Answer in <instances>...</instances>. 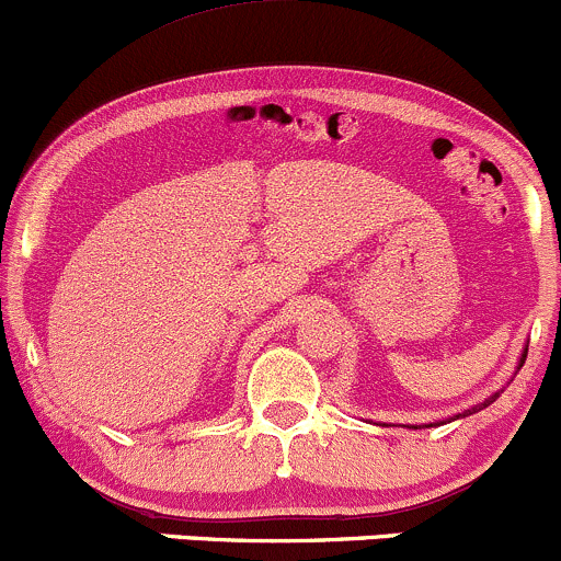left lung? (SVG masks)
I'll list each match as a JSON object with an SVG mask.
<instances>
[{"instance_id":"1","label":"left lung","mask_w":561,"mask_h":561,"mask_svg":"<svg viewBox=\"0 0 561 561\" xmlns=\"http://www.w3.org/2000/svg\"><path fill=\"white\" fill-rule=\"evenodd\" d=\"M524 360H527V345H524V351H522V355H519V364H516V371L522 369V366H524ZM497 396H500V393H492L490 399H484V403H473V407L462 409V412H457V414H449L447 420H436V423H423V425H412V427H414V431H417V427H436V425H447V423H455V420H462V417H468V414H476V412H479V409L490 407V403L495 401Z\"/></svg>"}]
</instances>
